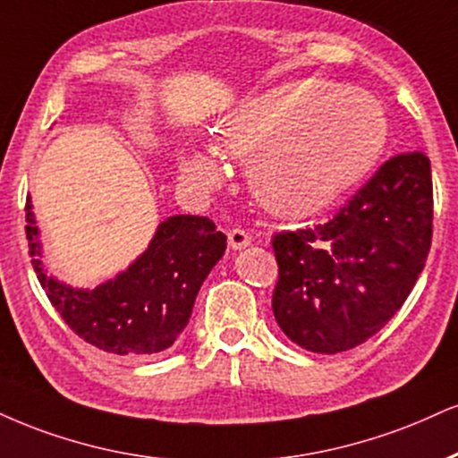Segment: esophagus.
Masks as SVG:
<instances>
[{"instance_id":"1","label":"esophagus","mask_w":458,"mask_h":458,"mask_svg":"<svg viewBox=\"0 0 458 458\" xmlns=\"http://www.w3.org/2000/svg\"><path fill=\"white\" fill-rule=\"evenodd\" d=\"M228 243L233 250H243V247L251 245V236L243 228H233L228 233Z\"/></svg>"}]
</instances>
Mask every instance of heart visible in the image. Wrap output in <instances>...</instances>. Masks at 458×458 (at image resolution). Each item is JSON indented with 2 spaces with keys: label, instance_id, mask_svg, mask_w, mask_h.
<instances>
[{
  "label": "heart",
  "instance_id": "1",
  "mask_svg": "<svg viewBox=\"0 0 458 458\" xmlns=\"http://www.w3.org/2000/svg\"><path fill=\"white\" fill-rule=\"evenodd\" d=\"M302 98L299 87L264 91L241 104L222 125L225 142L256 145L245 159L251 185L264 205L284 215L313 211L350 190L373 166L388 131L371 102L354 98L360 107L352 98H328L297 115ZM318 116L323 119L312 126ZM310 124L312 130L305 132ZM179 170L200 185L219 179V168L200 153L181 156Z\"/></svg>",
  "mask_w": 458,
  "mask_h": 458
}]
</instances>
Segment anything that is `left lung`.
<instances>
[{"instance_id":"1","label":"left lung","mask_w":458,"mask_h":458,"mask_svg":"<svg viewBox=\"0 0 458 458\" xmlns=\"http://www.w3.org/2000/svg\"><path fill=\"white\" fill-rule=\"evenodd\" d=\"M431 236V162L420 151L390 157L327 224L273 236L279 328L318 354L365 344L410 296Z\"/></svg>"}]
</instances>
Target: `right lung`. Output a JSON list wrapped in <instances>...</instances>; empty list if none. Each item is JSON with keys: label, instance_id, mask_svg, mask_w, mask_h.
Listing matches in <instances>:
<instances>
[{"label": "right lung", "instance_id": "add662e5", "mask_svg": "<svg viewBox=\"0 0 458 458\" xmlns=\"http://www.w3.org/2000/svg\"><path fill=\"white\" fill-rule=\"evenodd\" d=\"M25 233L38 282L64 322L87 344L119 356L168 350L190 322L198 290L225 251V234L208 217L173 215L157 225L134 262L98 288H72L47 275L31 198Z\"/></svg>", "mask_w": 458, "mask_h": 458}]
</instances>
